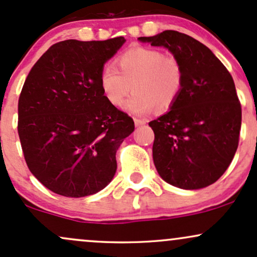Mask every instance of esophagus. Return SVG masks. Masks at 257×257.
<instances>
[{
  "label": "esophagus",
  "mask_w": 257,
  "mask_h": 257,
  "mask_svg": "<svg viewBox=\"0 0 257 257\" xmlns=\"http://www.w3.org/2000/svg\"><path fill=\"white\" fill-rule=\"evenodd\" d=\"M134 123L137 126H140V125H144L146 123L145 119H140V118H134Z\"/></svg>",
  "instance_id": "34e87169"
}]
</instances>
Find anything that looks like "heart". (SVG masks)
Here are the masks:
<instances>
[{
	"label": "heart",
	"instance_id": "b5f03b06",
	"mask_svg": "<svg viewBox=\"0 0 257 257\" xmlns=\"http://www.w3.org/2000/svg\"><path fill=\"white\" fill-rule=\"evenodd\" d=\"M116 66H105L100 73L102 93L114 107L124 105L132 88L135 93L126 102V110L134 114H146L153 107L158 112L168 111L181 93V64L157 49H126L116 58Z\"/></svg>",
	"mask_w": 257,
	"mask_h": 257
}]
</instances>
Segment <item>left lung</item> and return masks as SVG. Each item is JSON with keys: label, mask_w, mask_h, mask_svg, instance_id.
Returning <instances> with one entry per match:
<instances>
[{"label": "left lung", "mask_w": 257, "mask_h": 257, "mask_svg": "<svg viewBox=\"0 0 257 257\" xmlns=\"http://www.w3.org/2000/svg\"><path fill=\"white\" fill-rule=\"evenodd\" d=\"M139 40L166 47L184 70L175 104L149 123L155 133L156 169L164 181L184 190L214 184L239 143L241 106L231 73L208 47L188 35L166 30Z\"/></svg>", "instance_id": "left-lung-1"}]
</instances>
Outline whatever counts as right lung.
Segmentation results:
<instances>
[{"label":"right lung","instance_id":"right-lung-1","mask_svg":"<svg viewBox=\"0 0 257 257\" xmlns=\"http://www.w3.org/2000/svg\"><path fill=\"white\" fill-rule=\"evenodd\" d=\"M124 42L61 41L25 79L18 134L30 172L54 193L90 196L113 179L116 152L134 132V120L106 100L100 73Z\"/></svg>","mask_w":257,"mask_h":257}]
</instances>
